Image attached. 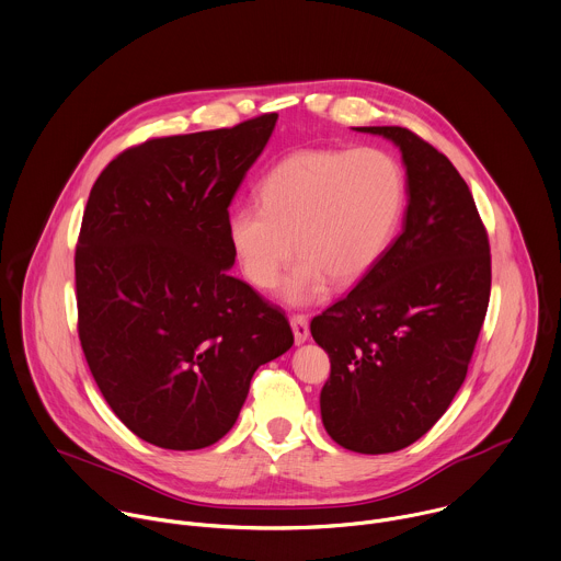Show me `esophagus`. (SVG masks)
Wrapping results in <instances>:
<instances>
[{"label":"esophagus","mask_w":561,"mask_h":561,"mask_svg":"<svg viewBox=\"0 0 561 561\" xmlns=\"http://www.w3.org/2000/svg\"><path fill=\"white\" fill-rule=\"evenodd\" d=\"M290 325H293V334H295V343H304L310 334V325H308V317L306 314H293L290 317Z\"/></svg>","instance_id":"1"}]
</instances>
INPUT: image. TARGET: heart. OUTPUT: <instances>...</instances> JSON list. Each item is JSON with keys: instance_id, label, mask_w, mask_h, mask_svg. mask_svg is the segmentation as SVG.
Instances as JSON below:
<instances>
[{"instance_id": "1", "label": "heart", "mask_w": 561, "mask_h": 561, "mask_svg": "<svg viewBox=\"0 0 561 561\" xmlns=\"http://www.w3.org/2000/svg\"><path fill=\"white\" fill-rule=\"evenodd\" d=\"M405 207L399 162L377 149H304L282 158L260 182V205L229 216V242L244 277L273 290L284 284L293 304H308L334 286L363 277L388 249ZM296 244H291V240Z\"/></svg>"}]
</instances>
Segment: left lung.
Returning a JSON list of instances; mask_svg holds the SVG:
<instances>
[{
  "label": "left lung",
  "instance_id": "obj_1",
  "mask_svg": "<svg viewBox=\"0 0 561 561\" xmlns=\"http://www.w3.org/2000/svg\"><path fill=\"white\" fill-rule=\"evenodd\" d=\"M356 129L401 147L405 225L310 332L330 356L319 399L325 432L350 451L390 454L425 436L467 377L491 295V251L445 153L408 127Z\"/></svg>",
  "mask_w": 561,
  "mask_h": 561
}]
</instances>
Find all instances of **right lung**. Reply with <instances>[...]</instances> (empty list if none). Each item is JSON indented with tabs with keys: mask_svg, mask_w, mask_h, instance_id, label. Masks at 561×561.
Listing matches in <instances>:
<instances>
[{
	"mask_svg": "<svg viewBox=\"0 0 561 561\" xmlns=\"http://www.w3.org/2000/svg\"><path fill=\"white\" fill-rule=\"evenodd\" d=\"M275 121L131 145L90 192L75 253L81 347L112 412L156 447L218 443L255 369L295 341L286 314L227 273L229 205Z\"/></svg>",
	"mask_w": 561,
	"mask_h": 561,
	"instance_id": "1",
	"label": "right lung"
}]
</instances>
